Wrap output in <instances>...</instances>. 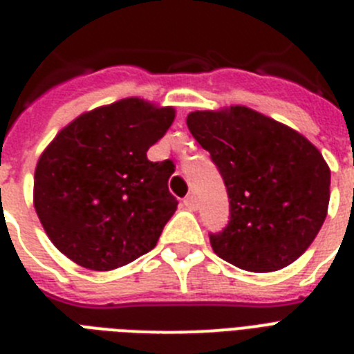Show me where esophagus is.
Wrapping results in <instances>:
<instances>
[{"mask_svg":"<svg viewBox=\"0 0 354 354\" xmlns=\"http://www.w3.org/2000/svg\"><path fill=\"white\" fill-rule=\"evenodd\" d=\"M183 204H184V207L189 209V211H195V209H196V198L193 195H187L186 198L183 200Z\"/></svg>","mask_w":354,"mask_h":354,"instance_id":"esophagus-1","label":"esophagus"}]
</instances>
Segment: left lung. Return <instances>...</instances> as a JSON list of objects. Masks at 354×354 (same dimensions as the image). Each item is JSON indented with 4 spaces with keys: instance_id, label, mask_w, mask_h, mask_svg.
Wrapping results in <instances>:
<instances>
[{
    "instance_id": "8db88e82",
    "label": "left lung",
    "mask_w": 354,
    "mask_h": 354,
    "mask_svg": "<svg viewBox=\"0 0 354 354\" xmlns=\"http://www.w3.org/2000/svg\"><path fill=\"white\" fill-rule=\"evenodd\" d=\"M186 124L230 200L228 225L209 236L216 255L253 273L292 264L328 212L330 168L317 147L246 106L193 111Z\"/></svg>"
}]
</instances>
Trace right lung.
Wrapping results in <instances>:
<instances>
[{
  "label": "right lung",
  "mask_w": 354,
  "mask_h": 354,
  "mask_svg": "<svg viewBox=\"0 0 354 354\" xmlns=\"http://www.w3.org/2000/svg\"><path fill=\"white\" fill-rule=\"evenodd\" d=\"M174 118L170 106L129 97L80 115L44 150L33 205L71 261L109 271L154 248L179 202L168 192L174 165L149 161L147 150Z\"/></svg>",
  "instance_id": "1"
}]
</instances>
